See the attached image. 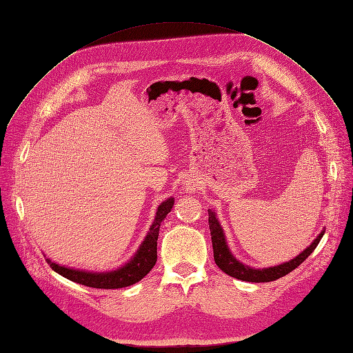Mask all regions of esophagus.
<instances>
[{
  "instance_id": "obj_1",
  "label": "esophagus",
  "mask_w": 353,
  "mask_h": 353,
  "mask_svg": "<svg viewBox=\"0 0 353 353\" xmlns=\"http://www.w3.org/2000/svg\"><path fill=\"white\" fill-rule=\"evenodd\" d=\"M190 190H192V192H194V189H193V188H192V189H190Z\"/></svg>"
}]
</instances>
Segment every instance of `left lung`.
Masks as SVG:
<instances>
[{"label":"left lung","instance_id":"obj_1","mask_svg":"<svg viewBox=\"0 0 353 353\" xmlns=\"http://www.w3.org/2000/svg\"><path fill=\"white\" fill-rule=\"evenodd\" d=\"M209 212V229H210V236H212V247H213V258L216 265L226 272L231 277L242 281H248V283H268V281H275L293 270H296L305 258H307L319 245L320 239L325 235V229L321 231L316 239L305 248L303 252H300L297 256H294L290 261H285L280 265H274V267H267V268H254L247 264L241 263L239 259L235 258V255L231 252L228 247L226 236L223 229L219 223V219L212 209Z\"/></svg>","mask_w":353,"mask_h":353}]
</instances>
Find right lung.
Returning <instances> with one entry per match:
<instances>
[{"label": "right lung", "instance_id": "right-lung-1", "mask_svg": "<svg viewBox=\"0 0 353 353\" xmlns=\"http://www.w3.org/2000/svg\"><path fill=\"white\" fill-rule=\"evenodd\" d=\"M173 205H174V197H168L167 201L159 205L156 218L152 221L148 232L139 247V250H137V252L130 258L128 263L118 267L117 270L95 272V271H86V270L60 265L53 263L50 258H46V261H48V264L53 271L62 275V277L86 287L112 290V288H122V287L132 285L135 283H139L140 280H143L151 271V268L156 265L160 223L165 219L167 214L170 213Z\"/></svg>", "mask_w": 353, "mask_h": 353}]
</instances>
